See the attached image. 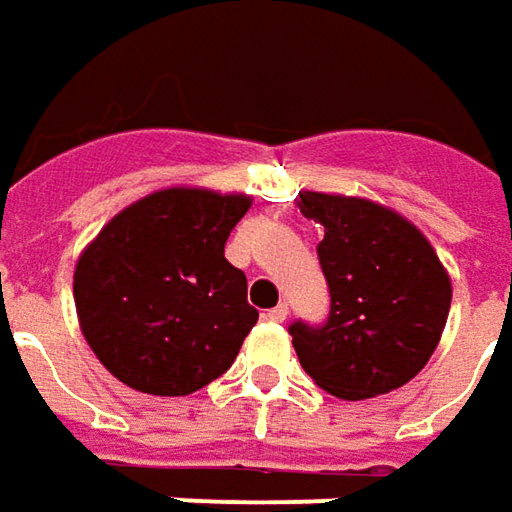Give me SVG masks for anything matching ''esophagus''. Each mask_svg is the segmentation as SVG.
I'll use <instances>...</instances> for the list:
<instances>
[{
    "instance_id": "obj_1",
    "label": "esophagus",
    "mask_w": 512,
    "mask_h": 512,
    "mask_svg": "<svg viewBox=\"0 0 512 512\" xmlns=\"http://www.w3.org/2000/svg\"><path fill=\"white\" fill-rule=\"evenodd\" d=\"M287 313H290V310H287V305H276V307H270V310H267L265 319H270V322H285Z\"/></svg>"
}]
</instances>
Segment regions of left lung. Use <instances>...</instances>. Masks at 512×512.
I'll return each instance as SVG.
<instances>
[{
  "instance_id": "1",
  "label": "left lung",
  "mask_w": 512,
  "mask_h": 512,
  "mask_svg": "<svg viewBox=\"0 0 512 512\" xmlns=\"http://www.w3.org/2000/svg\"><path fill=\"white\" fill-rule=\"evenodd\" d=\"M299 210L325 227L319 265L330 287L327 322H293L305 373L359 402L407 384L442 339L453 287L436 250L390 207L336 193H299Z\"/></svg>"
}]
</instances>
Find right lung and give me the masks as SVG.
I'll use <instances>...</instances> for the list:
<instances>
[{"instance_id":"right-lung-1","label":"right lung","mask_w":512,"mask_h":512,"mask_svg":"<svg viewBox=\"0 0 512 512\" xmlns=\"http://www.w3.org/2000/svg\"><path fill=\"white\" fill-rule=\"evenodd\" d=\"M245 193L165 187L116 213L73 273L82 336L139 393L187 396L219 379L256 325L247 279L225 259Z\"/></svg>"}]
</instances>
